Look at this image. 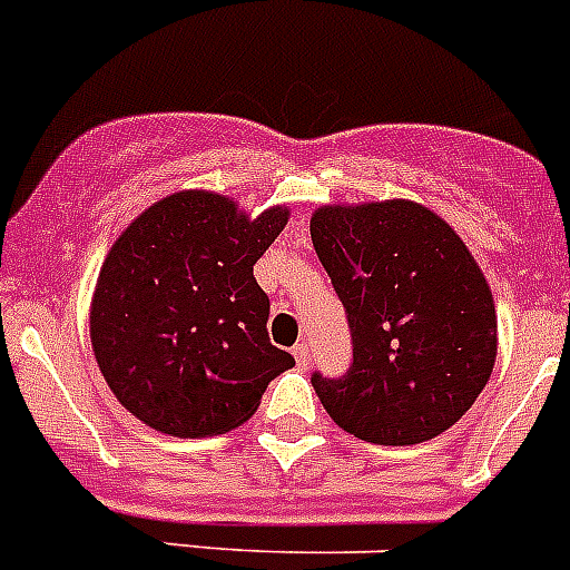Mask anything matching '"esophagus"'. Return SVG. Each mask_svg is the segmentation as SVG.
Wrapping results in <instances>:
<instances>
[{"label": "esophagus", "mask_w": 570, "mask_h": 570, "mask_svg": "<svg viewBox=\"0 0 570 570\" xmlns=\"http://www.w3.org/2000/svg\"><path fill=\"white\" fill-rule=\"evenodd\" d=\"M294 360H296V365H299V367H308L311 351H308V345H305V342L294 345Z\"/></svg>", "instance_id": "34e87169"}]
</instances>
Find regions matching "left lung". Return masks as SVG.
I'll return each mask as SVG.
<instances>
[{
    "mask_svg": "<svg viewBox=\"0 0 570 570\" xmlns=\"http://www.w3.org/2000/svg\"><path fill=\"white\" fill-rule=\"evenodd\" d=\"M311 239L347 311L354 362L311 376L331 420L374 445H416L462 420L497 360L488 279L451 225L411 199L322 205Z\"/></svg>",
    "mask_w": 570,
    "mask_h": 570,
    "instance_id": "left-lung-1",
    "label": "left lung"
}]
</instances>
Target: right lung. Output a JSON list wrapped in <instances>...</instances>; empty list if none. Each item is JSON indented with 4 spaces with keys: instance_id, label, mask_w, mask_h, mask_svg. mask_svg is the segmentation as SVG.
Returning <instances> with one entry per match:
<instances>
[{
    "instance_id": "obj_1",
    "label": "right lung",
    "mask_w": 570,
    "mask_h": 570,
    "mask_svg": "<svg viewBox=\"0 0 570 570\" xmlns=\"http://www.w3.org/2000/svg\"><path fill=\"white\" fill-rule=\"evenodd\" d=\"M285 205L248 216L230 196L179 190L119 234L90 299V345L130 414L168 436L248 422L294 356L268 340L254 265L288 225Z\"/></svg>"
}]
</instances>
